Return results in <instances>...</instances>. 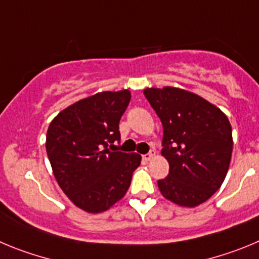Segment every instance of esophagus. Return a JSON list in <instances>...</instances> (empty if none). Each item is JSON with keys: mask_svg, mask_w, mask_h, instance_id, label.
<instances>
[{"mask_svg": "<svg viewBox=\"0 0 259 259\" xmlns=\"http://www.w3.org/2000/svg\"><path fill=\"white\" fill-rule=\"evenodd\" d=\"M153 156H155V151H153V150H151L150 152H148V153H146V155H143V156H142V158H143L144 161H150V160H151V158L153 157Z\"/></svg>", "mask_w": 259, "mask_h": 259, "instance_id": "34e87169", "label": "esophagus"}]
</instances>
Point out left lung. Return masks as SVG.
<instances>
[{
    "label": "left lung",
    "instance_id": "1",
    "mask_svg": "<svg viewBox=\"0 0 259 259\" xmlns=\"http://www.w3.org/2000/svg\"><path fill=\"white\" fill-rule=\"evenodd\" d=\"M143 93L164 127L161 153L169 161V174L158 179V190L182 206L206 201L223 183L231 161L227 116L199 95L177 88Z\"/></svg>",
    "mask_w": 259,
    "mask_h": 259
}]
</instances>
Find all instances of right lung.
<instances>
[{
  "instance_id": "1",
  "label": "right lung",
  "mask_w": 259,
  "mask_h": 259,
  "mask_svg": "<svg viewBox=\"0 0 259 259\" xmlns=\"http://www.w3.org/2000/svg\"><path fill=\"white\" fill-rule=\"evenodd\" d=\"M130 92H103L69 106L51 121L46 152L55 179L76 206L89 213L107 210L124 197L138 153L116 150L121 116Z\"/></svg>"
}]
</instances>
